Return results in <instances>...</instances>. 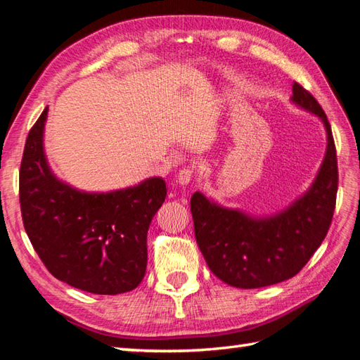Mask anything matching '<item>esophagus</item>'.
Listing matches in <instances>:
<instances>
[{
	"label": "esophagus",
	"instance_id": "34e87169",
	"mask_svg": "<svg viewBox=\"0 0 360 360\" xmlns=\"http://www.w3.org/2000/svg\"><path fill=\"white\" fill-rule=\"evenodd\" d=\"M193 175H194V171L191 169V167H183V169L179 172V183L180 185H188V183L193 180Z\"/></svg>",
	"mask_w": 360,
	"mask_h": 360
}]
</instances>
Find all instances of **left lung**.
<instances>
[{"instance_id": "1", "label": "left lung", "mask_w": 360, "mask_h": 360, "mask_svg": "<svg viewBox=\"0 0 360 360\" xmlns=\"http://www.w3.org/2000/svg\"><path fill=\"white\" fill-rule=\"evenodd\" d=\"M291 101L321 118L328 137L321 171L305 194L271 217H250L207 200L202 193L191 197L195 240L207 266L236 288H262L294 277L331 225L339 181L331 126L317 100L295 82Z\"/></svg>"}]
</instances>
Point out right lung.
Instances as JSON below:
<instances>
[{
    "instance_id": "obj_1",
    "label": "right lung",
    "mask_w": 360,
    "mask_h": 360,
    "mask_svg": "<svg viewBox=\"0 0 360 360\" xmlns=\"http://www.w3.org/2000/svg\"><path fill=\"white\" fill-rule=\"evenodd\" d=\"M47 108L29 131L20 167L24 229L49 273L74 288L115 295L146 273L148 229L166 198L153 177L112 193H82L52 174L44 155Z\"/></svg>"
}]
</instances>
